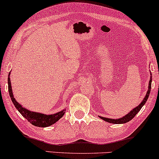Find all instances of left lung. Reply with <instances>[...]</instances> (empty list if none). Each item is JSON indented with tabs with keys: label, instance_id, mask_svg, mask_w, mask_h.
<instances>
[{
	"label": "left lung",
	"instance_id": "8db88e82",
	"mask_svg": "<svg viewBox=\"0 0 159 159\" xmlns=\"http://www.w3.org/2000/svg\"><path fill=\"white\" fill-rule=\"evenodd\" d=\"M152 75V74H151ZM151 83H152V76L150 77V80H149V89H148L147 91V93L146 94L145 98L143 100L142 102L140 103V104L139 106L136 107V108H134L133 110H131L129 113L127 114L126 116H123L122 118H120L119 119H108V118H105V117H101L100 116V118L103 120L106 121V122H110V123H113V124H123V123H126L128 122H129L130 120H131L134 117L136 116V114L138 113L139 111L140 110V109L142 108V107L145 104V103L147 102L148 98L149 96V93H150V90H151Z\"/></svg>",
	"mask_w": 159,
	"mask_h": 159
}]
</instances>
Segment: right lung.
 I'll return each instance as SVG.
<instances>
[{
    "instance_id": "1",
    "label": "right lung",
    "mask_w": 159,
    "mask_h": 159,
    "mask_svg": "<svg viewBox=\"0 0 159 159\" xmlns=\"http://www.w3.org/2000/svg\"><path fill=\"white\" fill-rule=\"evenodd\" d=\"M10 73L9 74L8 76V90L10 98H11L13 104L15 105L16 108L19 110V113L22 114L28 122H30V123H31L32 125H34L35 126H38V127H48V126H50L52 124H54V123H56L57 121L59 120L63 116L64 114L65 113V110L58 112V113L56 114H52V115H45V114L30 111V110H28L27 109L22 107L13 97L11 83H10Z\"/></svg>"
}]
</instances>
